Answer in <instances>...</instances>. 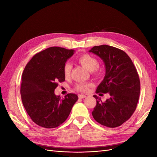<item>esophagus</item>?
<instances>
[{"instance_id": "1", "label": "esophagus", "mask_w": 157, "mask_h": 157, "mask_svg": "<svg viewBox=\"0 0 157 157\" xmlns=\"http://www.w3.org/2000/svg\"><path fill=\"white\" fill-rule=\"evenodd\" d=\"M78 96H79V98H84L86 97V96L84 95V94H79Z\"/></svg>"}]
</instances>
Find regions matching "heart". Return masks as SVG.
I'll list each match as a JSON object with an SVG mask.
<instances>
[{"label": "heart", "mask_w": 157, "mask_h": 157, "mask_svg": "<svg viewBox=\"0 0 157 157\" xmlns=\"http://www.w3.org/2000/svg\"><path fill=\"white\" fill-rule=\"evenodd\" d=\"M77 60L80 64L84 66L86 69L88 71H93L95 74L99 75L101 73V69L98 67V61L94 56L90 55L88 54H82L77 57ZM72 66L71 63H66L64 67H63V73L65 77H69L71 71ZM92 84L90 83L85 82H78L77 83L75 86L76 90L82 92H86L88 90L89 87Z\"/></svg>", "instance_id": "obj_1"}]
</instances>
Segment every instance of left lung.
<instances>
[{
	"instance_id": "left-lung-1",
	"label": "left lung",
	"mask_w": 157,
	"mask_h": 157,
	"mask_svg": "<svg viewBox=\"0 0 157 157\" xmlns=\"http://www.w3.org/2000/svg\"><path fill=\"white\" fill-rule=\"evenodd\" d=\"M105 63V75L96 93H109L110 98L102 102L97 96L92 112L100 124L117 128L131 117L136 109L140 92V82L134 63L126 53L113 46L101 45L89 51Z\"/></svg>"
}]
</instances>
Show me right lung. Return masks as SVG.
<instances>
[{
  "label": "right lung",
  "instance_id": "obj_1",
  "mask_svg": "<svg viewBox=\"0 0 157 157\" xmlns=\"http://www.w3.org/2000/svg\"><path fill=\"white\" fill-rule=\"evenodd\" d=\"M74 52L52 46L36 54L25 66L20 93L26 112L39 126L55 128L62 124L78 101L72 93L63 99L55 94L58 82L65 81L63 67Z\"/></svg>",
  "mask_w": 157,
  "mask_h": 157
}]
</instances>
